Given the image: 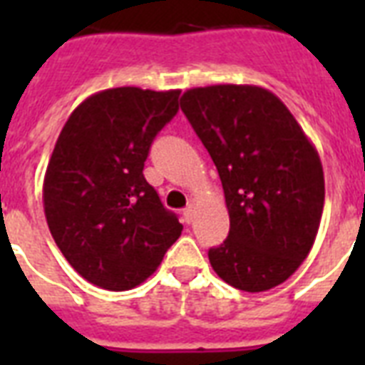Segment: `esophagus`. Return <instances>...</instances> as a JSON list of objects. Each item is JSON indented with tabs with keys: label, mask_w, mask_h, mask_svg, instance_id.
Returning <instances> with one entry per match:
<instances>
[{
	"label": "esophagus",
	"mask_w": 365,
	"mask_h": 365,
	"mask_svg": "<svg viewBox=\"0 0 365 365\" xmlns=\"http://www.w3.org/2000/svg\"><path fill=\"white\" fill-rule=\"evenodd\" d=\"M195 210H197V208H195V205H189L187 208L183 210V222H185V223H193Z\"/></svg>",
	"instance_id": "34e87169"
}]
</instances>
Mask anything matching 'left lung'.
Instances as JSON below:
<instances>
[{
	"instance_id": "obj_1",
	"label": "left lung",
	"mask_w": 365,
	"mask_h": 365,
	"mask_svg": "<svg viewBox=\"0 0 365 365\" xmlns=\"http://www.w3.org/2000/svg\"><path fill=\"white\" fill-rule=\"evenodd\" d=\"M180 106L225 193L229 237L208 252L212 269L252 294L282 284L309 255L322 220L317 148L282 100L263 87L189 88Z\"/></svg>"
}]
</instances>
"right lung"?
I'll list each match as a JSON object with an SVG mask.
<instances>
[{"label":"right lung","instance_id":"add662e5","mask_svg":"<svg viewBox=\"0 0 365 365\" xmlns=\"http://www.w3.org/2000/svg\"><path fill=\"white\" fill-rule=\"evenodd\" d=\"M178 98L180 91H100L71 111L56 140L43 180L45 217L68 263L98 288L140 286L182 235L143 178Z\"/></svg>","mask_w":365,"mask_h":365}]
</instances>
